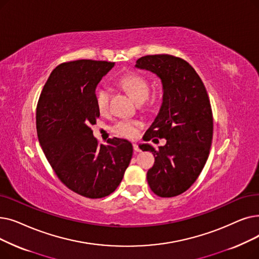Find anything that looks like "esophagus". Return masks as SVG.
I'll list each match as a JSON object with an SVG mask.
<instances>
[{"label": "esophagus", "mask_w": 259, "mask_h": 259, "mask_svg": "<svg viewBox=\"0 0 259 259\" xmlns=\"http://www.w3.org/2000/svg\"><path fill=\"white\" fill-rule=\"evenodd\" d=\"M133 149H134V151H135V153H139L141 150H140V147L138 146V144H136V143H134L133 144Z\"/></svg>", "instance_id": "1"}]
</instances>
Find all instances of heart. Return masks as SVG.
<instances>
[{
	"label": "heart",
	"instance_id": "b5f03b06",
	"mask_svg": "<svg viewBox=\"0 0 259 259\" xmlns=\"http://www.w3.org/2000/svg\"><path fill=\"white\" fill-rule=\"evenodd\" d=\"M119 84L137 102H142L147 99V96H149L150 93V82L145 77L140 75V73H125V75H123L119 79ZM95 100L98 110L101 114H106L109 108V90L105 88V86L98 88L95 95ZM140 126L141 123L137 120H119L110 127V130L119 137L132 139L137 136Z\"/></svg>",
	"mask_w": 259,
	"mask_h": 259
}]
</instances>
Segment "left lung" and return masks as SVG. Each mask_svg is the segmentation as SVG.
Here are the masks:
<instances>
[{"mask_svg": "<svg viewBox=\"0 0 259 259\" xmlns=\"http://www.w3.org/2000/svg\"><path fill=\"white\" fill-rule=\"evenodd\" d=\"M136 67L155 72L163 85L161 108L144 140L164 138L166 144L159 146L158 151L150 144L139 146L155 157L153 167L147 170V183L157 196L174 197L191 188L210 154L213 138L210 99L200 77L179 57L144 56L137 60Z\"/></svg>", "mask_w": 259, "mask_h": 259, "instance_id": "8db88e82", "label": "left lung"}]
</instances>
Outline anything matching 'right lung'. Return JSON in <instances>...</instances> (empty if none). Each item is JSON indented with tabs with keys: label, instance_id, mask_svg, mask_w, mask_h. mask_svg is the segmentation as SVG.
<instances>
[{
	"label": "right lung",
	"instance_id": "1",
	"mask_svg": "<svg viewBox=\"0 0 259 259\" xmlns=\"http://www.w3.org/2000/svg\"><path fill=\"white\" fill-rule=\"evenodd\" d=\"M114 62L77 60L58 65L36 104L39 142L49 164L64 186L86 198H102L120 184L132 155V143L94 138L92 125L100 116L96 86Z\"/></svg>",
	"mask_w": 259,
	"mask_h": 259
}]
</instances>
